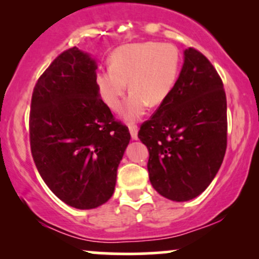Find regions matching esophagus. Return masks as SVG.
<instances>
[{"label":"esophagus","mask_w":259,"mask_h":259,"mask_svg":"<svg viewBox=\"0 0 259 259\" xmlns=\"http://www.w3.org/2000/svg\"><path fill=\"white\" fill-rule=\"evenodd\" d=\"M127 126H129V132H130V135H132V139L133 140H138V125L134 123H129L127 124Z\"/></svg>","instance_id":"34e87169"}]
</instances>
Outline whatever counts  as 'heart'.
<instances>
[{
	"mask_svg": "<svg viewBox=\"0 0 259 259\" xmlns=\"http://www.w3.org/2000/svg\"><path fill=\"white\" fill-rule=\"evenodd\" d=\"M180 56L170 44L140 42L121 46L112 53L108 69L96 73L95 86L112 111L120 108L128 81L130 92L123 108L125 120H136L148 106L167 100L177 81Z\"/></svg>",
	"mask_w": 259,
	"mask_h": 259,
	"instance_id": "heart-1",
	"label": "heart"
}]
</instances>
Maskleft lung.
I'll return each instance as SVG.
<instances>
[{"label":"left lung","instance_id":"obj_1","mask_svg":"<svg viewBox=\"0 0 259 259\" xmlns=\"http://www.w3.org/2000/svg\"><path fill=\"white\" fill-rule=\"evenodd\" d=\"M227 96L221 76L197 50L184 64L167 100L140 127L150 153L147 169L157 192L184 202L212 183L227 151Z\"/></svg>","mask_w":259,"mask_h":259}]
</instances>
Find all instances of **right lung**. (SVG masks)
<instances>
[{
	"instance_id": "1",
	"label": "right lung",
	"mask_w": 259,
	"mask_h": 259,
	"mask_svg": "<svg viewBox=\"0 0 259 259\" xmlns=\"http://www.w3.org/2000/svg\"><path fill=\"white\" fill-rule=\"evenodd\" d=\"M97 64L78 47L62 52L31 97L29 132L38 173L59 200L78 209L106 203L130 141L95 86Z\"/></svg>"
}]
</instances>
